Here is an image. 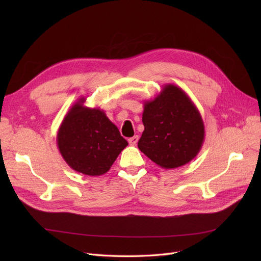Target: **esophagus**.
<instances>
[{
    "label": "esophagus",
    "mask_w": 261,
    "mask_h": 261,
    "mask_svg": "<svg viewBox=\"0 0 261 261\" xmlns=\"http://www.w3.org/2000/svg\"><path fill=\"white\" fill-rule=\"evenodd\" d=\"M138 139H139V137H138L137 135H136V136H134V137H130V138L128 139V143H129V145L134 146V145H136V144H137Z\"/></svg>",
    "instance_id": "34e87169"
}]
</instances>
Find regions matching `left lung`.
<instances>
[{"label":"left lung","instance_id":"1","mask_svg":"<svg viewBox=\"0 0 261 261\" xmlns=\"http://www.w3.org/2000/svg\"><path fill=\"white\" fill-rule=\"evenodd\" d=\"M143 123L138 148L163 169L187 164L200 151L202 117L187 93L175 85H165L154 99L145 101Z\"/></svg>","mask_w":261,"mask_h":261}]
</instances>
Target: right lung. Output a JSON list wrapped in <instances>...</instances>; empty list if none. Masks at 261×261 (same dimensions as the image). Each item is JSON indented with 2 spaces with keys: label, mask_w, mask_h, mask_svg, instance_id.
<instances>
[{
  "label": "right lung",
  "mask_w": 261,
  "mask_h": 261,
  "mask_svg": "<svg viewBox=\"0 0 261 261\" xmlns=\"http://www.w3.org/2000/svg\"><path fill=\"white\" fill-rule=\"evenodd\" d=\"M78 99L58 130L57 143L69 168L89 176L105 174L128 145L118 128L99 108L85 107Z\"/></svg>",
  "instance_id": "1"
}]
</instances>
